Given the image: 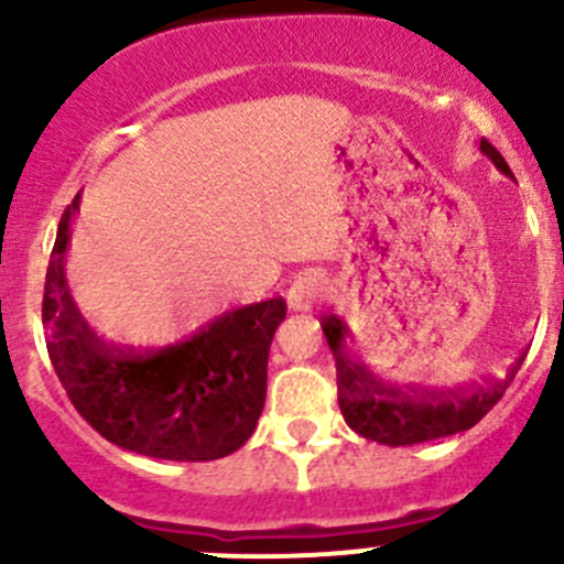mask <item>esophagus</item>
Instances as JSON below:
<instances>
[{"label":"esophagus","instance_id":"esophagus-1","mask_svg":"<svg viewBox=\"0 0 564 564\" xmlns=\"http://www.w3.org/2000/svg\"><path fill=\"white\" fill-rule=\"evenodd\" d=\"M324 294H327V281L322 275H316V272H305L289 289V308L303 311L305 314V311L316 308L322 303Z\"/></svg>","mask_w":564,"mask_h":564}]
</instances>
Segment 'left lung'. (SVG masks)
I'll use <instances>...</instances> for the list:
<instances>
[{
  "instance_id": "8db88e82",
  "label": "left lung",
  "mask_w": 564,
  "mask_h": 564,
  "mask_svg": "<svg viewBox=\"0 0 564 564\" xmlns=\"http://www.w3.org/2000/svg\"><path fill=\"white\" fill-rule=\"evenodd\" d=\"M480 152L499 169L502 174L513 176L508 161L499 155L491 141H480ZM324 338L335 357V371H338V406L346 425L355 434L379 445L401 447L420 445V442L442 440V436L460 434L471 425L480 423L494 403L505 395L508 384L519 373L524 355L508 368L502 379H497L488 388H477L469 392H401L395 388H384L377 379L368 377L366 368L349 360L346 351V324L340 318L327 316L322 322Z\"/></svg>"
}]
</instances>
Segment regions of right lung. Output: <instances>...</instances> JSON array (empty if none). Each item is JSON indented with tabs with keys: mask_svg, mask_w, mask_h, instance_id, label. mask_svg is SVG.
<instances>
[{
	"mask_svg": "<svg viewBox=\"0 0 564 564\" xmlns=\"http://www.w3.org/2000/svg\"><path fill=\"white\" fill-rule=\"evenodd\" d=\"M65 209L45 270L43 327L51 366L76 412L122 451L163 460H215L253 434L267 395L281 297L215 316L161 349L104 344L78 311L65 275L73 215Z\"/></svg>",
	"mask_w": 564,
	"mask_h": 564,
	"instance_id": "obj_1",
	"label": "right lung"
}]
</instances>
